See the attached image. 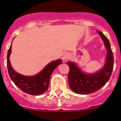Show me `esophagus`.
I'll list each match as a JSON object with an SVG mask.
<instances>
[{
  "instance_id": "esophagus-1",
  "label": "esophagus",
  "mask_w": 121,
  "mask_h": 121,
  "mask_svg": "<svg viewBox=\"0 0 121 121\" xmlns=\"http://www.w3.org/2000/svg\"><path fill=\"white\" fill-rule=\"evenodd\" d=\"M69 58V55L68 53L64 52L61 55V59L63 60H66L67 59H68Z\"/></svg>"
}]
</instances>
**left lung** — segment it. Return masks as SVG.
<instances>
[{
    "mask_svg": "<svg viewBox=\"0 0 121 121\" xmlns=\"http://www.w3.org/2000/svg\"><path fill=\"white\" fill-rule=\"evenodd\" d=\"M108 50L106 62L102 70L93 74L83 73L73 62H68L69 66V84L70 89L79 94H88L97 91L109 80L114 67V57L110 42L100 31H97Z\"/></svg>",
    "mask_w": 121,
    "mask_h": 121,
    "instance_id": "8db88e82",
    "label": "left lung"
}]
</instances>
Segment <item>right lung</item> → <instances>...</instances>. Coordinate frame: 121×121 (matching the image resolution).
Instances as JSON below:
<instances>
[{
	"label": "right lung",
	"mask_w": 121,
	"mask_h": 121,
	"mask_svg": "<svg viewBox=\"0 0 121 121\" xmlns=\"http://www.w3.org/2000/svg\"><path fill=\"white\" fill-rule=\"evenodd\" d=\"M12 44L7 52V69L9 75L14 84L22 91L30 95H37L45 92L49 87V80L53 70L62 63L60 59L49 63L43 70L34 76H25L18 74L10 65L9 57L11 53Z\"/></svg>",
	"instance_id": "obj_1"
}]
</instances>
